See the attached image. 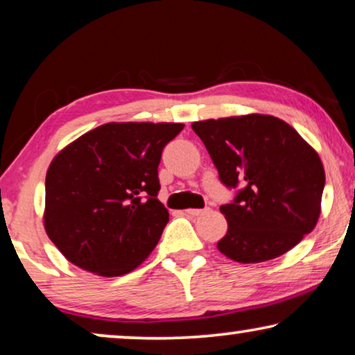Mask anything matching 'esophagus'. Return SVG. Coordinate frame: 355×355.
I'll use <instances>...</instances> for the list:
<instances>
[{"mask_svg":"<svg viewBox=\"0 0 355 355\" xmlns=\"http://www.w3.org/2000/svg\"><path fill=\"white\" fill-rule=\"evenodd\" d=\"M210 211V208H202V210H198V208H189V210H186L187 215L191 216H202V215H207V213Z\"/></svg>","mask_w":355,"mask_h":355,"instance_id":"esophagus-1","label":"esophagus"}]
</instances>
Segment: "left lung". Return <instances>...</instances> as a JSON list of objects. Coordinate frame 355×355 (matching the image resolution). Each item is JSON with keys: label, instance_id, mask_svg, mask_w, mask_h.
Segmentation results:
<instances>
[{"label": "left lung", "instance_id": "left-lung-1", "mask_svg": "<svg viewBox=\"0 0 355 355\" xmlns=\"http://www.w3.org/2000/svg\"><path fill=\"white\" fill-rule=\"evenodd\" d=\"M220 174L237 189L221 205L227 232L218 250L239 263H260L297 245L322 210L324 169L318 153L283 119L231 116L192 123Z\"/></svg>", "mask_w": 355, "mask_h": 355}]
</instances>
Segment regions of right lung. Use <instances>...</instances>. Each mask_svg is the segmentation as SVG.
I'll list each match as a JSON object with an SVG mask.
<instances>
[{
    "label": "right lung",
    "instance_id": "add662e5",
    "mask_svg": "<svg viewBox=\"0 0 355 355\" xmlns=\"http://www.w3.org/2000/svg\"><path fill=\"white\" fill-rule=\"evenodd\" d=\"M178 123H108L62 148L45 181V231L62 255L100 276H121L158 244L169 213L158 164Z\"/></svg>",
    "mask_w": 355,
    "mask_h": 355
}]
</instances>
